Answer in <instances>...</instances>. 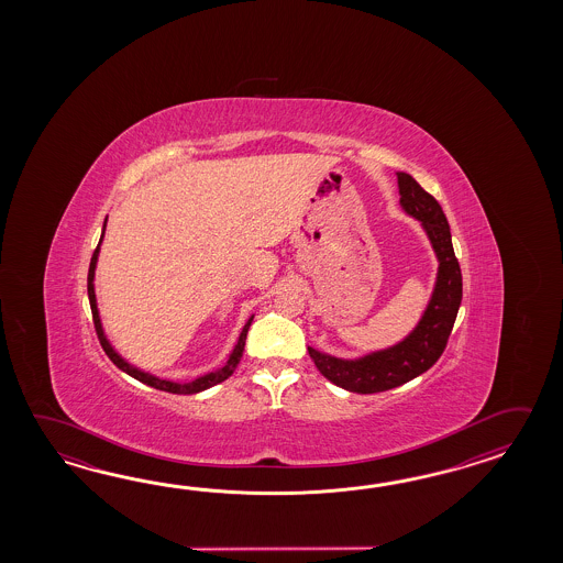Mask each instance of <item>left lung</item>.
I'll return each instance as SVG.
<instances>
[{
  "label": "left lung",
  "mask_w": 563,
  "mask_h": 563,
  "mask_svg": "<svg viewBox=\"0 0 563 563\" xmlns=\"http://www.w3.org/2000/svg\"><path fill=\"white\" fill-rule=\"evenodd\" d=\"M396 177L400 205L408 216L419 219L422 229L427 231L439 260V274L431 301L417 328L395 346L371 352L356 360L335 358L308 347L322 376L335 386L358 395L390 390L429 371L446 347L463 298L461 267L456 262L451 228L441 205L408 173H396Z\"/></svg>",
  "instance_id": "obj_1"
}]
</instances>
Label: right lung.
<instances>
[{
	"mask_svg": "<svg viewBox=\"0 0 563 563\" xmlns=\"http://www.w3.org/2000/svg\"><path fill=\"white\" fill-rule=\"evenodd\" d=\"M104 229H107V219H104L102 235H100V241H98L95 253H92V260H90V267H88V299H90V310H92V320H95L96 334H98L100 346L104 347V352H107L108 358L112 360V362L119 366L120 371L126 372V374L132 376V378H136L139 383L148 384V386H153V388H156V390H165V393H173V395H197V393H201V390H207V388H211V386H216V384L228 380L229 376H231V374L235 372V368H238L241 356H243L245 338H247V330H250V325H252L253 316L250 318V320H247V323L243 325L240 340H238V344H235V347H233V352L229 354L228 362H225L221 368L209 372V374H205V376H199V378H195V380H191V383H173V380H163V378H158V376H155V374H148V372L139 371L136 366L129 364V362L122 358L119 352L112 347V344L108 342L104 330H102V322H100V313H98V306H96L95 294L96 262H98V253H100V243H102V238H104Z\"/></svg>",
	"mask_w": 563,
	"mask_h": 563,
	"instance_id": "add662e5",
	"label": "right lung"
}]
</instances>
